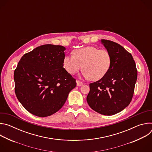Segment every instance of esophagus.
<instances>
[{
	"instance_id": "1",
	"label": "esophagus",
	"mask_w": 152,
	"mask_h": 152,
	"mask_svg": "<svg viewBox=\"0 0 152 152\" xmlns=\"http://www.w3.org/2000/svg\"><path fill=\"white\" fill-rule=\"evenodd\" d=\"M76 83H77V86H81L83 85V82L79 80H76Z\"/></svg>"
}]
</instances>
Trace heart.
I'll use <instances>...</instances> for the list:
<instances>
[{"label": "heart", "instance_id": "1", "mask_svg": "<svg viewBox=\"0 0 152 152\" xmlns=\"http://www.w3.org/2000/svg\"><path fill=\"white\" fill-rule=\"evenodd\" d=\"M72 54L63 59L64 68L72 75L82 67L83 76L95 81L103 78L110 69L112 58L107 50L88 46L75 49Z\"/></svg>", "mask_w": 152, "mask_h": 152}]
</instances>
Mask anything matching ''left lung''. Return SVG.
I'll return each mask as SVG.
<instances>
[{
  "label": "left lung",
  "mask_w": 152,
  "mask_h": 152,
  "mask_svg": "<svg viewBox=\"0 0 152 152\" xmlns=\"http://www.w3.org/2000/svg\"><path fill=\"white\" fill-rule=\"evenodd\" d=\"M101 42L111 54V66L103 78L90 84L86 100L96 112L112 115L123 110L131 103L137 70L132 55L123 47L107 39H101Z\"/></svg>",
  "instance_id": "1"
}]
</instances>
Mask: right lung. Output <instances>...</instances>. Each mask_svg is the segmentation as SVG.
Instances as JSON below:
<instances>
[{
  "instance_id": "1",
  "label": "right lung",
  "mask_w": 152,
  "mask_h": 152,
  "mask_svg": "<svg viewBox=\"0 0 152 152\" xmlns=\"http://www.w3.org/2000/svg\"><path fill=\"white\" fill-rule=\"evenodd\" d=\"M64 46L45 45L25 54L14 71L15 93L32 114L50 116L67 100L76 82L63 67Z\"/></svg>"
}]
</instances>
